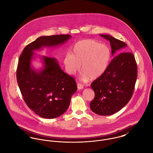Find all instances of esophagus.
I'll list each match as a JSON object with an SVG mask.
<instances>
[{"mask_svg": "<svg viewBox=\"0 0 153 153\" xmlns=\"http://www.w3.org/2000/svg\"><path fill=\"white\" fill-rule=\"evenodd\" d=\"M77 87H78V89H82L84 88L83 85H82V84H79V83L77 84Z\"/></svg>", "mask_w": 153, "mask_h": 153, "instance_id": "esophagus-1", "label": "esophagus"}]
</instances>
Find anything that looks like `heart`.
Instances as JSON below:
<instances>
[{
  "label": "heart",
  "mask_w": 153,
  "mask_h": 153,
  "mask_svg": "<svg viewBox=\"0 0 153 153\" xmlns=\"http://www.w3.org/2000/svg\"><path fill=\"white\" fill-rule=\"evenodd\" d=\"M111 55V50L105 44H100L93 39H87L75 44L71 55H66L63 62L69 75L75 74L81 65L82 79L87 80L89 78L94 80L102 76L106 71Z\"/></svg>",
  "instance_id": "b5f03b06"
}]
</instances>
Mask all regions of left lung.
Wrapping results in <instances>:
<instances>
[{"mask_svg": "<svg viewBox=\"0 0 153 153\" xmlns=\"http://www.w3.org/2000/svg\"><path fill=\"white\" fill-rule=\"evenodd\" d=\"M100 35L109 41L112 56L122 52L112 59L104 74L91 85L95 92L91 109L97 114L109 115L122 109L130 100L137 77V65L132 53L123 52L127 46L125 42L110 35Z\"/></svg>", "mask_w": 153, "mask_h": 153, "instance_id": "1", "label": "left lung"}]
</instances>
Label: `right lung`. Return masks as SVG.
I'll return each instance as SVG.
<instances>
[{
	"label": "right lung",
	"mask_w": 153,
	"mask_h": 153,
	"mask_svg": "<svg viewBox=\"0 0 153 153\" xmlns=\"http://www.w3.org/2000/svg\"><path fill=\"white\" fill-rule=\"evenodd\" d=\"M71 37L69 35L41 36L23 49L19 59L16 78L23 100L30 109L44 118L62 115L77 86L75 79L61 69L55 58L41 56L44 68L35 70L31 66L33 51L62 45Z\"/></svg>",
	"instance_id": "obj_1"
}]
</instances>
